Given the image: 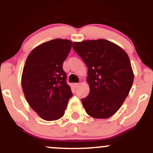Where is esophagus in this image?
I'll list each match as a JSON object with an SVG mask.
<instances>
[{"label":"esophagus","instance_id":"34e87169","mask_svg":"<svg viewBox=\"0 0 153 153\" xmlns=\"http://www.w3.org/2000/svg\"><path fill=\"white\" fill-rule=\"evenodd\" d=\"M74 86L75 88H77V87H79V83H74Z\"/></svg>","mask_w":153,"mask_h":153}]
</instances>
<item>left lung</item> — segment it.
Instances as JSON below:
<instances>
[{"label": "left lung", "instance_id": "obj_1", "mask_svg": "<svg viewBox=\"0 0 153 153\" xmlns=\"http://www.w3.org/2000/svg\"><path fill=\"white\" fill-rule=\"evenodd\" d=\"M73 48L87 66L90 93L81 99L86 112L95 118L111 117L124 102L133 84L128 55L103 39L74 42Z\"/></svg>", "mask_w": 153, "mask_h": 153}]
</instances>
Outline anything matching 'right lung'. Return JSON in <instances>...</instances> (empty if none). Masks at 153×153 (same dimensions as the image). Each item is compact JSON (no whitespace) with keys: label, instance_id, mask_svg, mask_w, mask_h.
I'll use <instances>...</instances> for the list:
<instances>
[{"label":"right lung","instance_id":"obj_1","mask_svg":"<svg viewBox=\"0 0 153 153\" xmlns=\"http://www.w3.org/2000/svg\"><path fill=\"white\" fill-rule=\"evenodd\" d=\"M71 45V41L62 39L44 42L29 54L24 66L22 87L26 99L46 121L62 117L73 95L63 69Z\"/></svg>","mask_w":153,"mask_h":153}]
</instances>
